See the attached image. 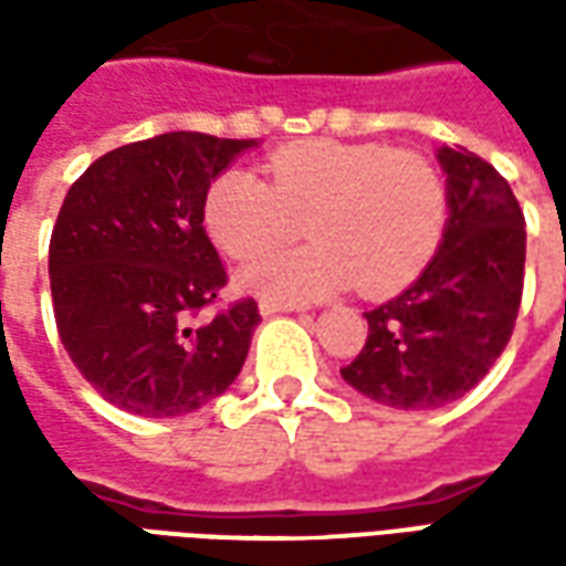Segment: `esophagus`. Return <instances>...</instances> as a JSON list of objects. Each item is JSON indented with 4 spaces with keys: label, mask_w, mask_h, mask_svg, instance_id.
Returning <instances> with one entry per match:
<instances>
[{
    "label": "esophagus",
    "mask_w": 566,
    "mask_h": 566,
    "mask_svg": "<svg viewBox=\"0 0 566 566\" xmlns=\"http://www.w3.org/2000/svg\"><path fill=\"white\" fill-rule=\"evenodd\" d=\"M294 303H275V300H260V315H279V312H296Z\"/></svg>",
    "instance_id": "1"
}]
</instances>
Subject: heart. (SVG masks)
I'll use <instances>...</instances> for the list:
<instances>
[{"instance_id": "obj_1", "label": "heart", "mask_w": 566, "mask_h": 566, "mask_svg": "<svg viewBox=\"0 0 566 566\" xmlns=\"http://www.w3.org/2000/svg\"><path fill=\"white\" fill-rule=\"evenodd\" d=\"M266 175L270 185L248 169H227L202 209L211 242L233 260L287 245L303 221L318 239L245 270L242 282L254 294L308 303L355 282L367 294H394L437 254L446 190L412 150L308 139L272 150Z\"/></svg>"}]
</instances>
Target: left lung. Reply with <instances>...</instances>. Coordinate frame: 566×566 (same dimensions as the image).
I'll list each match as a JSON object with an SVG mask.
<instances>
[{"label": "left lung", "mask_w": 566, "mask_h": 566, "mask_svg": "<svg viewBox=\"0 0 566 566\" xmlns=\"http://www.w3.org/2000/svg\"><path fill=\"white\" fill-rule=\"evenodd\" d=\"M449 223L403 294L369 308L357 391L394 409H437L475 388L510 343L524 287V214L510 181L473 150L439 148Z\"/></svg>", "instance_id": "left-lung-1"}]
</instances>
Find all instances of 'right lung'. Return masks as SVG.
<instances>
[{"instance_id":"right-lung-1","label":"right lung","mask_w":566,"mask_h":566,"mask_svg":"<svg viewBox=\"0 0 566 566\" xmlns=\"http://www.w3.org/2000/svg\"><path fill=\"white\" fill-rule=\"evenodd\" d=\"M254 139L163 133L103 154L69 187L51 233L60 343L105 400L142 418L187 416L245 364L258 303L227 284L202 227L211 181Z\"/></svg>"}]
</instances>
